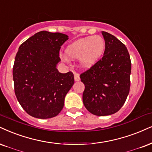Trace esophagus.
Here are the masks:
<instances>
[{
  "label": "esophagus",
  "instance_id": "esophagus-1",
  "mask_svg": "<svg viewBox=\"0 0 152 152\" xmlns=\"http://www.w3.org/2000/svg\"><path fill=\"white\" fill-rule=\"evenodd\" d=\"M75 82H77V81H80V75L78 74H75Z\"/></svg>",
  "mask_w": 152,
  "mask_h": 152
}]
</instances>
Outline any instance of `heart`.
Segmentation results:
<instances>
[{"instance_id": "b5f03b06", "label": "heart", "mask_w": 152, "mask_h": 152, "mask_svg": "<svg viewBox=\"0 0 152 152\" xmlns=\"http://www.w3.org/2000/svg\"><path fill=\"white\" fill-rule=\"evenodd\" d=\"M105 49V42L100 36L87 37L71 43L65 48V54L72 59L79 58L80 67L89 69L94 66L102 56ZM67 61L65 56L62 57Z\"/></svg>"}]
</instances>
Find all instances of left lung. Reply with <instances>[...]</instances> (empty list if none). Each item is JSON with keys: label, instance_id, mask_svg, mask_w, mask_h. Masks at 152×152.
<instances>
[{"label": "left lung", "instance_id": "obj_1", "mask_svg": "<svg viewBox=\"0 0 152 152\" xmlns=\"http://www.w3.org/2000/svg\"><path fill=\"white\" fill-rule=\"evenodd\" d=\"M105 40L104 56L80 75L85 85L82 100L88 111L95 115L118 112L130 91L131 61L128 49L110 34L102 31Z\"/></svg>", "mask_w": 152, "mask_h": 152}]
</instances>
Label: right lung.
Wrapping results in <instances>:
<instances>
[{"mask_svg":"<svg viewBox=\"0 0 152 152\" xmlns=\"http://www.w3.org/2000/svg\"><path fill=\"white\" fill-rule=\"evenodd\" d=\"M68 39L64 34L39 31L20 45L13 66L15 93L19 103L32 117H55L64 106L74 85L72 72L61 73V46Z\"/></svg>","mask_w":152,"mask_h":152,"instance_id":"obj_1","label":"right lung"}]
</instances>
